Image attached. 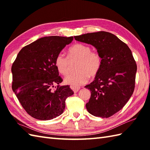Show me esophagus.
Segmentation results:
<instances>
[{"label":"esophagus","mask_w":150,"mask_h":150,"mask_svg":"<svg viewBox=\"0 0 150 150\" xmlns=\"http://www.w3.org/2000/svg\"><path fill=\"white\" fill-rule=\"evenodd\" d=\"M70 88L71 89V90L73 91V92H74V93H77V92L80 90V87H75V86H70Z\"/></svg>","instance_id":"esophagus-1"}]
</instances>
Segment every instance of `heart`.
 <instances>
[{
	"label": "heart",
	"instance_id": "obj_1",
	"mask_svg": "<svg viewBox=\"0 0 150 150\" xmlns=\"http://www.w3.org/2000/svg\"><path fill=\"white\" fill-rule=\"evenodd\" d=\"M78 60L75 72H71L66 76V84L77 86L86 84L90 77H94L99 72L102 64V59L99 54L91 51V47L84 44H75L68 50V56L62 53L57 55L55 65L60 73L65 75L69 71V60Z\"/></svg>",
	"mask_w": 150,
	"mask_h": 150
}]
</instances>
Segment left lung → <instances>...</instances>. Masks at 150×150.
<instances>
[{"instance_id":"1","label":"left lung","mask_w":150,"mask_h":150,"mask_svg":"<svg viewBox=\"0 0 150 150\" xmlns=\"http://www.w3.org/2000/svg\"><path fill=\"white\" fill-rule=\"evenodd\" d=\"M74 38L93 46L102 59L95 80L85 86L91 91L86 109L95 117L112 116L125 106L134 91L137 64L132 51L115 35L106 31Z\"/></svg>"}]
</instances>
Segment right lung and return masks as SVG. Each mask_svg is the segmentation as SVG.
I'll return each instance as SVG.
<instances>
[{
	"label": "right lung",
	"instance_id": "1",
	"mask_svg": "<svg viewBox=\"0 0 150 150\" xmlns=\"http://www.w3.org/2000/svg\"><path fill=\"white\" fill-rule=\"evenodd\" d=\"M73 39L40 38L22 47L13 63L12 90L25 111L35 119L47 120L59 116L65 109L66 98L73 94L69 86H59L63 80L55 65L57 55Z\"/></svg>",
	"mask_w": 150,
	"mask_h": 150
}]
</instances>
